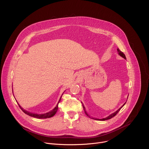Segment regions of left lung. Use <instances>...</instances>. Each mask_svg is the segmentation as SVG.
I'll return each instance as SVG.
<instances>
[{
  "mask_svg": "<svg viewBox=\"0 0 149 149\" xmlns=\"http://www.w3.org/2000/svg\"><path fill=\"white\" fill-rule=\"evenodd\" d=\"M118 50V54H119V55L121 56V57H123V58H124L125 59H126V57H125V55H124V53H123V52H122L119 49H117ZM82 103V102H81ZM126 103V102L123 105V106H122L120 108H119V109H118L116 112H115L114 113H112L111 115H110L109 116H107L106 118H103V119H96V118H95V119H94V118H93V119H96V120H107V119H111L112 118H113V117H114L118 113V112L120 110V109H121V108L122 107H123L124 106V104ZM82 104H83V103H82ZM83 108H84V111H85V113L86 114V115H87L88 116H88V115L87 114V112L86 111V110H85V107L84 106V105H83ZM90 117V116H89Z\"/></svg>",
  "mask_w": 149,
  "mask_h": 149,
  "instance_id": "8db88e82",
  "label": "left lung"
}]
</instances>
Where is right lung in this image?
Instances as JSON below:
<instances>
[{"mask_svg":"<svg viewBox=\"0 0 149 149\" xmlns=\"http://www.w3.org/2000/svg\"><path fill=\"white\" fill-rule=\"evenodd\" d=\"M61 97H62V96L61 97V98H60V99H59V102H58V103L56 106L55 108H54V109H53V110H52L51 111H50V112H47V113H43V114H37V113L30 112H29V111H26L23 109V108H22V107L20 106V105H19V104H18V105H19V107L21 108V109L25 114L28 115H29V116H31V117H34V118H38V119L49 118L52 117L53 116H54V115H55L56 114V112H57V111H58V104H59V102L61 101Z\"/></svg>","mask_w":149,"mask_h":149,"instance_id":"right-lung-1","label":"right lung"}]
</instances>
